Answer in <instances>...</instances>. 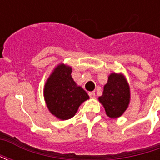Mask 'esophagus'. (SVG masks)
Returning <instances> with one entry per match:
<instances>
[{
  "label": "esophagus",
  "mask_w": 160,
  "mask_h": 160,
  "mask_svg": "<svg viewBox=\"0 0 160 160\" xmlns=\"http://www.w3.org/2000/svg\"><path fill=\"white\" fill-rule=\"evenodd\" d=\"M89 96H90V98H95V96H96V94H95V92H89Z\"/></svg>",
  "instance_id": "34e87169"
}]
</instances>
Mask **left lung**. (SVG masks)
Returning <instances> with one entry per match:
<instances>
[{
	"label": "left lung",
	"mask_w": 160,
	"mask_h": 160,
	"mask_svg": "<svg viewBox=\"0 0 160 160\" xmlns=\"http://www.w3.org/2000/svg\"><path fill=\"white\" fill-rule=\"evenodd\" d=\"M98 101L111 119L120 118L123 114L130 102V87L123 73H111L109 75Z\"/></svg>",
	"instance_id": "left-lung-1"
}]
</instances>
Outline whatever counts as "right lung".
<instances>
[{"label": "right lung", "instance_id": "1", "mask_svg": "<svg viewBox=\"0 0 160 160\" xmlns=\"http://www.w3.org/2000/svg\"><path fill=\"white\" fill-rule=\"evenodd\" d=\"M71 73V67L59 63L53 69L43 87L46 106L60 120L74 117L80 104L89 99L87 92L77 85Z\"/></svg>", "mask_w": 160, "mask_h": 160}]
</instances>
